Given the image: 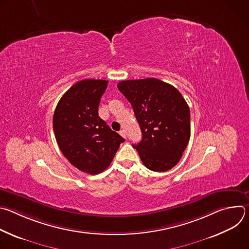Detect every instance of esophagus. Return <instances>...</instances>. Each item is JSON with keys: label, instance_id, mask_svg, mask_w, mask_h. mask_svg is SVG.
<instances>
[{"label": "esophagus", "instance_id": "34e87169", "mask_svg": "<svg viewBox=\"0 0 249 249\" xmlns=\"http://www.w3.org/2000/svg\"><path fill=\"white\" fill-rule=\"evenodd\" d=\"M120 135H121L123 138L126 139V132H125V130H121V131H120Z\"/></svg>", "mask_w": 249, "mask_h": 249}]
</instances>
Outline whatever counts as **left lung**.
Segmentation results:
<instances>
[{
  "mask_svg": "<svg viewBox=\"0 0 249 249\" xmlns=\"http://www.w3.org/2000/svg\"><path fill=\"white\" fill-rule=\"evenodd\" d=\"M118 89L134 109L142 140L133 148L145 166L166 171L182 157L190 139V109L173 86L155 78L122 81Z\"/></svg>",
  "mask_w": 249,
  "mask_h": 249,
  "instance_id": "left-lung-1",
  "label": "left lung"
}]
</instances>
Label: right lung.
Returning a JSON list of instances; mask_svg holds the SVG:
<instances>
[{"mask_svg": "<svg viewBox=\"0 0 249 249\" xmlns=\"http://www.w3.org/2000/svg\"><path fill=\"white\" fill-rule=\"evenodd\" d=\"M107 83L90 79L78 82L64 93L54 111L53 130L62 154L89 174L107 168L125 141L98 116Z\"/></svg>", "mask_w": 249, "mask_h": 249, "instance_id": "1", "label": "right lung"}]
</instances>
